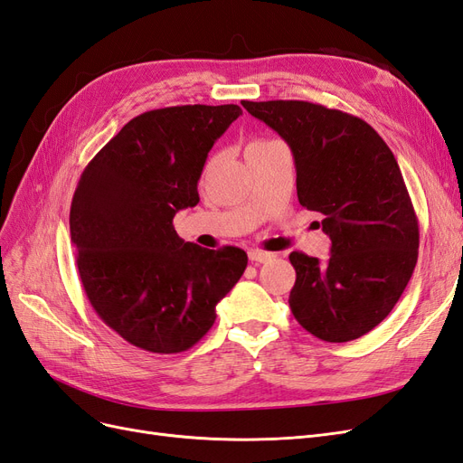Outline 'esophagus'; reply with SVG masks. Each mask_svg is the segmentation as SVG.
<instances>
[{
	"label": "esophagus",
	"mask_w": 463,
	"mask_h": 463,
	"mask_svg": "<svg viewBox=\"0 0 463 463\" xmlns=\"http://www.w3.org/2000/svg\"><path fill=\"white\" fill-rule=\"evenodd\" d=\"M270 259H272V255L266 253V250H260V249H250L249 250V260L250 262H266Z\"/></svg>",
	"instance_id": "obj_1"
}]
</instances>
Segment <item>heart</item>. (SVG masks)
Returning a JSON list of instances; mask_svg holds the SVG:
<instances>
[{
    "instance_id": "b5f03b06",
    "label": "heart",
    "mask_w": 463,
    "mask_h": 463,
    "mask_svg": "<svg viewBox=\"0 0 463 463\" xmlns=\"http://www.w3.org/2000/svg\"><path fill=\"white\" fill-rule=\"evenodd\" d=\"M255 143H266V141H253V143H250V145H255Z\"/></svg>"
}]
</instances>
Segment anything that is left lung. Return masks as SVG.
I'll return each instance as SVG.
<instances>
[{"instance_id":"1","label":"left lung","mask_w":463,"mask_h":463,"mask_svg":"<svg viewBox=\"0 0 463 463\" xmlns=\"http://www.w3.org/2000/svg\"><path fill=\"white\" fill-rule=\"evenodd\" d=\"M289 145L298 199L325 216L330 259L293 250L289 307L317 338H361L390 315L417 264L419 223L394 154L367 121L303 100L241 102Z\"/></svg>"}]
</instances>
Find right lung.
<instances>
[{
  "label": "right lung",
  "instance_id": "add662e5",
  "mask_svg": "<svg viewBox=\"0 0 463 463\" xmlns=\"http://www.w3.org/2000/svg\"><path fill=\"white\" fill-rule=\"evenodd\" d=\"M240 114L235 104L145 111L80 174L69 228L82 288L96 315L145 352H187L245 272L243 249L185 243L174 228L177 210L199 203L208 152Z\"/></svg>",
  "mask_w": 463,
  "mask_h": 463
}]
</instances>
